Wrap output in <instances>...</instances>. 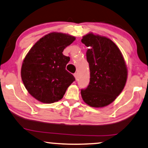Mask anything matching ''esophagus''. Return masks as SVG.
<instances>
[{"instance_id":"esophagus-1","label":"esophagus","mask_w":148,"mask_h":148,"mask_svg":"<svg viewBox=\"0 0 148 148\" xmlns=\"http://www.w3.org/2000/svg\"><path fill=\"white\" fill-rule=\"evenodd\" d=\"M74 76L75 77V78H76V80H78V72H76V73H74Z\"/></svg>"}]
</instances>
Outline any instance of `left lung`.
<instances>
[{
	"label": "left lung",
	"mask_w": 148,
	"mask_h": 148,
	"mask_svg": "<svg viewBox=\"0 0 148 148\" xmlns=\"http://www.w3.org/2000/svg\"><path fill=\"white\" fill-rule=\"evenodd\" d=\"M81 41L89 48L86 58L90 72L89 84L81 90L82 97L92 107L106 106L125 86L127 70L124 59L118 46L106 37L89 33Z\"/></svg>",
	"instance_id": "left-lung-1"
}]
</instances>
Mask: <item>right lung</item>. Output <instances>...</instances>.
<instances>
[{
	"label": "right lung",
	"instance_id": "right-lung-1",
	"mask_svg": "<svg viewBox=\"0 0 148 148\" xmlns=\"http://www.w3.org/2000/svg\"><path fill=\"white\" fill-rule=\"evenodd\" d=\"M74 36L52 32L40 38L26 54L21 78L30 95L42 103L61 100L74 76L66 70L70 57L62 54L75 40Z\"/></svg>",
	"mask_w": 148,
	"mask_h": 148
}]
</instances>
